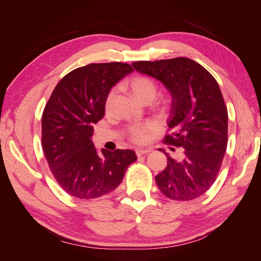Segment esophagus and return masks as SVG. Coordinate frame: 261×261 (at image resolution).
I'll return each instance as SVG.
<instances>
[{"label": "esophagus", "instance_id": "1", "mask_svg": "<svg viewBox=\"0 0 261 261\" xmlns=\"http://www.w3.org/2000/svg\"><path fill=\"white\" fill-rule=\"evenodd\" d=\"M151 148H147V149H137L136 150V154L137 155H143V154H146V153H149L151 152Z\"/></svg>", "mask_w": 261, "mask_h": 261}]
</instances>
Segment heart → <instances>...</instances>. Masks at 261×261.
<instances>
[{
	"label": "heart",
	"instance_id": "obj_1",
	"mask_svg": "<svg viewBox=\"0 0 261 261\" xmlns=\"http://www.w3.org/2000/svg\"><path fill=\"white\" fill-rule=\"evenodd\" d=\"M130 91L138 100L144 103L152 102L158 94V85L151 77L145 75H136L132 77L127 83ZM116 88L110 90L106 97L105 108L107 111L112 108L114 98L116 96ZM153 129V125L147 124H133L127 127V135L132 141L137 144H144L148 140L149 133Z\"/></svg>",
	"mask_w": 261,
	"mask_h": 261
}]
</instances>
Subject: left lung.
Returning <instances> with one entry per match:
<instances>
[{
  "instance_id": "left-lung-1",
  "label": "left lung",
  "mask_w": 261,
  "mask_h": 261,
  "mask_svg": "<svg viewBox=\"0 0 261 261\" xmlns=\"http://www.w3.org/2000/svg\"><path fill=\"white\" fill-rule=\"evenodd\" d=\"M132 65L170 91L168 125L173 132L163 141L185 149L180 161L164 152L168 165L155 176L158 187L173 200L198 198L217 179L227 146V109L217 81L187 58L139 61Z\"/></svg>"
}]
</instances>
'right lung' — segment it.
Wrapping results in <instances>:
<instances>
[{
    "instance_id": "1",
    "label": "right lung",
    "mask_w": 261,
    "mask_h": 261,
    "mask_svg": "<svg viewBox=\"0 0 261 261\" xmlns=\"http://www.w3.org/2000/svg\"><path fill=\"white\" fill-rule=\"evenodd\" d=\"M133 70L122 62L78 67L62 78L46 102L41 144L51 173L68 195L93 199L113 192L137 160L129 149L99 153L92 141L108 92Z\"/></svg>"
}]
</instances>
